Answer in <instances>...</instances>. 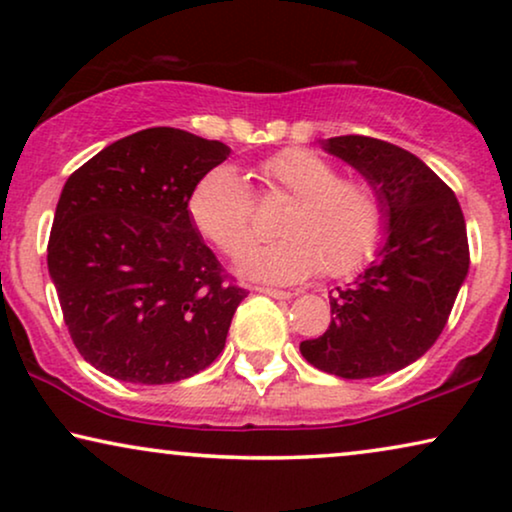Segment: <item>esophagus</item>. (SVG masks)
Returning a JSON list of instances; mask_svg holds the SVG:
<instances>
[{"label":"esophagus","instance_id":"obj_1","mask_svg":"<svg viewBox=\"0 0 512 512\" xmlns=\"http://www.w3.org/2000/svg\"><path fill=\"white\" fill-rule=\"evenodd\" d=\"M258 293H265V296H272V298H291L293 293L291 291H282V289H270V286H256Z\"/></svg>","mask_w":512,"mask_h":512}]
</instances>
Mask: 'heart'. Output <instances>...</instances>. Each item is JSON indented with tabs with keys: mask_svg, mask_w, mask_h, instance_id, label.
Instances as JSON below:
<instances>
[{
	"mask_svg": "<svg viewBox=\"0 0 512 512\" xmlns=\"http://www.w3.org/2000/svg\"><path fill=\"white\" fill-rule=\"evenodd\" d=\"M258 198L289 200L277 214L284 235L244 258L249 275L298 282L321 272L345 277L359 270L387 226L382 195L368 179L340 177V167L310 149H284L256 167ZM188 209L195 226L230 258L244 256L261 237L254 193L233 167L209 170L195 184Z\"/></svg>",
	"mask_w": 512,
	"mask_h": 512,
	"instance_id": "heart-1",
	"label": "heart"
}]
</instances>
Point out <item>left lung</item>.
<instances>
[{
  "label": "left lung",
  "mask_w": 512,
  "mask_h": 512,
  "mask_svg": "<svg viewBox=\"0 0 512 512\" xmlns=\"http://www.w3.org/2000/svg\"><path fill=\"white\" fill-rule=\"evenodd\" d=\"M324 149L377 188L389 235L373 265L333 291L331 324L300 354L324 373L366 380L417 361L443 333L471 261L466 221L452 188L401 146L342 135Z\"/></svg>",
  "instance_id": "left-lung-1"
}]
</instances>
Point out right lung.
<instances>
[{"label":"right lung","mask_w":512,"mask_h":512,"mask_svg":"<svg viewBox=\"0 0 512 512\" xmlns=\"http://www.w3.org/2000/svg\"><path fill=\"white\" fill-rule=\"evenodd\" d=\"M230 149L177 128L139 130L67 179L48 272L79 354L104 375L172 384L205 370L247 289L202 242L188 212Z\"/></svg>","instance_id":"right-lung-1"}]
</instances>
